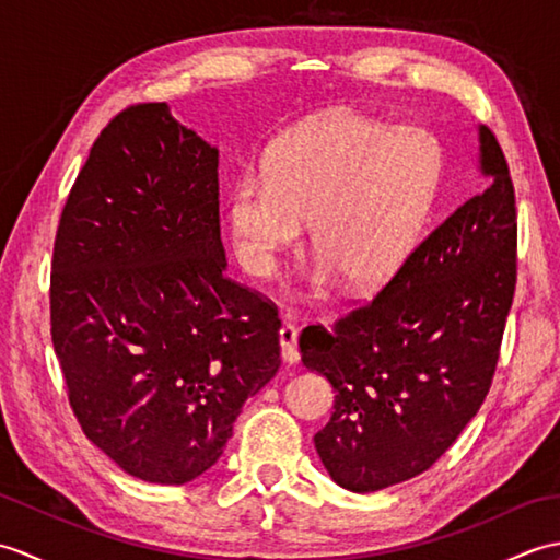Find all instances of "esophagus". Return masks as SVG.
Masks as SVG:
<instances>
[{
  "mask_svg": "<svg viewBox=\"0 0 560 560\" xmlns=\"http://www.w3.org/2000/svg\"><path fill=\"white\" fill-rule=\"evenodd\" d=\"M279 341H281V355L287 363H299L301 351H299V329L293 325H281L279 329Z\"/></svg>",
  "mask_w": 560,
  "mask_h": 560,
  "instance_id": "34e87169",
  "label": "esophagus"
}]
</instances>
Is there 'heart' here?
Returning <instances> with one entry per match:
<instances>
[{"label": "heart", "instance_id": "heart-1", "mask_svg": "<svg viewBox=\"0 0 560 560\" xmlns=\"http://www.w3.org/2000/svg\"><path fill=\"white\" fill-rule=\"evenodd\" d=\"M445 156L419 127H395L355 110H327L271 141L265 175H237L225 195L235 257L269 277L301 237L315 259L313 291L377 289L395 279L421 243L443 185Z\"/></svg>", "mask_w": 560, "mask_h": 560}]
</instances>
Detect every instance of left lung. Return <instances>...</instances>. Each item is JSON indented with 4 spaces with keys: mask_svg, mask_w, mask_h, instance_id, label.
Masks as SVG:
<instances>
[{
    "mask_svg": "<svg viewBox=\"0 0 560 560\" xmlns=\"http://www.w3.org/2000/svg\"><path fill=\"white\" fill-rule=\"evenodd\" d=\"M486 189L447 217L365 307L305 327L301 355L335 387L315 450L341 489L371 493L433 467L489 395L515 295V189L479 125Z\"/></svg>",
    "mask_w": 560,
    "mask_h": 560,
    "instance_id": "1",
    "label": "left lung"
}]
</instances>
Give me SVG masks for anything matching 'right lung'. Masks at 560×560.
I'll return each instance as SVG.
<instances>
[{
    "label": "right lung",
    "instance_id": "1",
    "mask_svg": "<svg viewBox=\"0 0 560 560\" xmlns=\"http://www.w3.org/2000/svg\"><path fill=\"white\" fill-rule=\"evenodd\" d=\"M223 271L219 149L165 103L122 110L59 219L50 323L83 433L141 481L211 469L279 373L277 311Z\"/></svg>",
    "mask_w": 560,
    "mask_h": 560
}]
</instances>
